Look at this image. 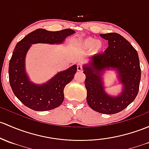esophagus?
I'll return each mask as SVG.
<instances>
[{
  "label": "esophagus",
  "mask_w": 149,
  "mask_h": 149,
  "mask_svg": "<svg viewBox=\"0 0 149 149\" xmlns=\"http://www.w3.org/2000/svg\"><path fill=\"white\" fill-rule=\"evenodd\" d=\"M83 67L81 64H78L77 65V70L78 71H82Z\"/></svg>",
  "instance_id": "1"
}]
</instances>
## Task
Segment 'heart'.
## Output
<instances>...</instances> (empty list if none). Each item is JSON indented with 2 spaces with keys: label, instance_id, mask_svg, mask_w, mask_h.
<instances>
[{
  "label": "heart",
  "instance_id": "heart-1",
  "mask_svg": "<svg viewBox=\"0 0 149 149\" xmlns=\"http://www.w3.org/2000/svg\"><path fill=\"white\" fill-rule=\"evenodd\" d=\"M78 44L82 49L86 50L90 48V51L92 54H96L103 50L104 44L101 40H95L93 38H86L78 41Z\"/></svg>",
  "mask_w": 149,
  "mask_h": 149
}]
</instances>
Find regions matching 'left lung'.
I'll use <instances>...</instances> for the list:
<instances>
[{"label":"left lung","mask_w":149,"mask_h":149,"mask_svg":"<svg viewBox=\"0 0 149 149\" xmlns=\"http://www.w3.org/2000/svg\"><path fill=\"white\" fill-rule=\"evenodd\" d=\"M108 40L109 47L103 54L91 57L90 63L84 66L87 90V103L95 111L105 114L118 113L132 103L139 93L141 71L136 50L120 34H100ZM111 68L116 69L124 90L116 97L106 95L101 81V72Z\"/></svg>","instance_id":"1"}]
</instances>
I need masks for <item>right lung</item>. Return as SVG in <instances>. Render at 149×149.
I'll list each match as a JSON object with an SVG mask.
<instances>
[{
    "label": "right lung",
    "instance_id": "add662e5",
    "mask_svg": "<svg viewBox=\"0 0 149 149\" xmlns=\"http://www.w3.org/2000/svg\"><path fill=\"white\" fill-rule=\"evenodd\" d=\"M74 33L70 29L58 31L39 29L17 43L9 62V81L13 93L25 106L34 111H48L58 107L63 103L64 88L74 77L76 65L58 73L46 84L38 86L29 80L25 71V57L31 44L61 43Z\"/></svg>",
    "mask_w": 149,
    "mask_h": 149
}]
</instances>
